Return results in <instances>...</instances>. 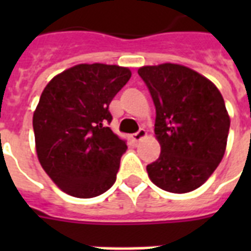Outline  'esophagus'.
<instances>
[{"instance_id":"esophagus-1","label":"esophagus","mask_w":251,"mask_h":251,"mask_svg":"<svg viewBox=\"0 0 251 251\" xmlns=\"http://www.w3.org/2000/svg\"><path fill=\"white\" fill-rule=\"evenodd\" d=\"M146 135H147V131H146L145 129H139L137 131V133L135 134H133V141L134 142H139L141 141V139H143V138L146 137Z\"/></svg>"}]
</instances>
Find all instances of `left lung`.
Here are the masks:
<instances>
[{"label": "left lung", "mask_w": 251, "mask_h": 251, "mask_svg": "<svg viewBox=\"0 0 251 251\" xmlns=\"http://www.w3.org/2000/svg\"><path fill=\"white\" fill-rule=\"evenodd\" d=\"M156 108L160 156L147 165L150 179L169 193L206 182L226 152L230 120L220 91L206 76L177 64L139 68Z\"/></svg>", "instance_id": "1"}]
</instances>
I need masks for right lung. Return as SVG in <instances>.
Returning <instances> with one entry per match:
<instances>
[{"instance_id":"right-lung-1","label":"right lung","mask_w":251,"mask_h":251,"mask_svg":"<svg viewBox=\"0 0 251 251\" xmlns=\"http://www.w3.org/2000/svg\"><path fill=\"white\" fill-rule=\"evenodd\" d=\"M130 76L117 65L80 64L43 91L32 120L37 157L69 195L94 198L116 182L127 146L108 127L109 104Z\"/></svg>"}]
</instances>
